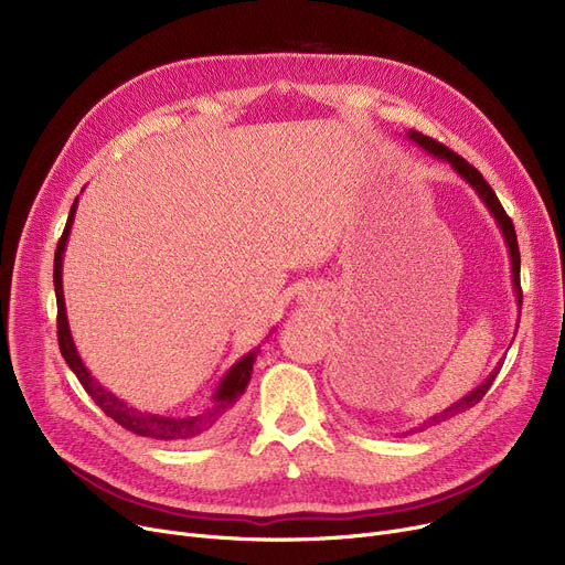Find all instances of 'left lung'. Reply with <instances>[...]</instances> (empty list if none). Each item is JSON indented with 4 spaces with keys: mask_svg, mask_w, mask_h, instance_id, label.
<instances>
[{
    "mask_svg": "<svg viewBox=\"0 0 565 565\" xmlns=\"http://www.w3.org/2000/svg\"><path fill=\"white\" fill-rule=\"evenodd\" d=\"M405 137H407L409 141L417 143L419 148H424V151H426L428 156H433L435 160L447 162V164H449V167H451V169L462 178V181H465L473 192H477V196L483 201V205L488 207L490 217L494 220V224L499 226V231H501V235H503V243H507L509 258H511L513 292H515V302H518V307H520V305H522V290H520V249H518L515 226H513L511 217H509L507 213H503V207H501V203H499L497 194L492 192V188L488 185V181H486V178L481 175V171L473 169V167H471L467 160H462L458 153L449 151L447 146H441L439 141H435V139H430V137H426V135H422V132H417V130H407V132H405ZM515 332H518V330H515ZM501 364H503V362H499V364L490 371V375L479 384V387H473L469 394H465V396H462L460 401H456L451 407H447L444 412L435 414V417H430L428 422L419 424L417 428H412V430L403 433L401 437H407V435H414V433H422V430H426L428 426H435V424H439V422H447V419L456 417V414H460V412H465V409H469V407L477 405V403L488 394V390L492 387V382H494L497 373L501 371Z\"/></svg>",
    "mask_w": 565,
    "mask_h": 565,
    "instance_id": "obj_1",
    "label": "left lung"
}]
</instances>
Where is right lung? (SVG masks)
Masks as SVG:
<instances>
[{
  "instance_id": "1",
  "label": "right lung",
  "mask_w": 565,
  "mask_h": 565,
  "mask_svg": "<svg viewBox=\"0 0 565 565\" xmlns=\"http://www.w3.org/2000/svg\"><path fill=\"white\" fill-rule=\"evenodd\" d=\"M75 211H77V199L71 205V215L64 228L62 241L56 245V254H54V295H56V330H58V348H62V354L66 364L71 366V371L77 375V380L82 382V387L86 390V394L94 398V403L111 417L118 426H124L126 430L141 435V437H151V439H162V441H178V439H190V437H199L207 430L220 428L226 419L228 412L233 409V405L241 401V396L245 394L247 384L252 380V371H254V362H256V352L260 345H256L254 350H249L247 354H243L226 373L224 377L217 382V387L211 396V403L203 405V409L194 412V414H181V417H169V414H153V412H143L137 409L132 405H128L124 398L114 396L109 390H105L103 384L92 375L79 358V352L75 348L73 334H71V324H68V316H66V302H64V252L68 245V235L73 228V220H75Z\"/></svg>"
}]
</instances>
